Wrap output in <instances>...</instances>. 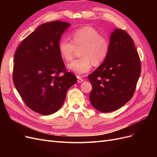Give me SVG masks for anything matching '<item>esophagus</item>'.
<instances>
[{"label":"esophagus","mask_w":157,"mask_h":157,"mask_svg":"<svg viewBox=\"0 0 157 157\" xmlns=\"http://www.w3.org/2000/svg\"><path fill=\"white\" fill-rule=\"evenodd\" d=\"M83 79L80 77H79V76H77V82H78V83H81L82 82H83Z\"/></svg>","instance_id":"1"}]
</instances>
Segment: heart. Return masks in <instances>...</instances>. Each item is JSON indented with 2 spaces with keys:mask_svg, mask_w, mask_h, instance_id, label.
<instances>
[{
  "mask_svg": "<svg viewBox=\"0 0 157 157\" xmlns=\"http://www.w3.org/2000/svg\"><path fill=\"white\" fill-rule=\"evenodd\" d=\"M71 41L63 39L59 42L58 50L61 58L65 61L72 59L75 49L81 48L80 56L67 65V69L78 75L88 73L92 63L98 65L105 59L109 50V42L105 36L100 35L94 28L87 26L73 31Z\"/></svg>",
  "mask_w": 157,
  "mask_h": 157,
  "instance_id": "heart-1",
  "label": "heart"
}]
</instances>
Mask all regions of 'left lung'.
Here are the masks:
<instances>
[{
  "mask_svg": "<svg viewBox=\"0 0 157 157\" xmlns=\"http://www.w3.org/2000/svg\"><path fill=\"white\" fill-rule=\"evenodd\" d=\"M140 73V59L134 41L125 31L115 29L105 59L88 75L92 86L90 103L103 113L117 110L132 98Z\"/></svg>",
  "mask_w": 157,
  "mask_h": 157,
  "instance_id": "8db88e82",
  "label": "left lung"
}]
</instances>
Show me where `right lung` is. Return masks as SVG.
<instances>
[{
	"mask_svg": "<svg viewBox=\"0 0 157 157\" xmlns=\"http://www.w3.org/2000/svg\"><path fill=\"white\" fill-rule=\"evenodd\" d=\"M70 23L60 21L40 25L19 45L14 54L13 81L33 111L50 115L62 106L69 88L77 82L65 69L58 45Z\"/></svg>",
	"mask_w": 157,
	"mask_h": 157,
	"instance_id": "add662e5",
	"label": "right lung"
}]
</instances>
